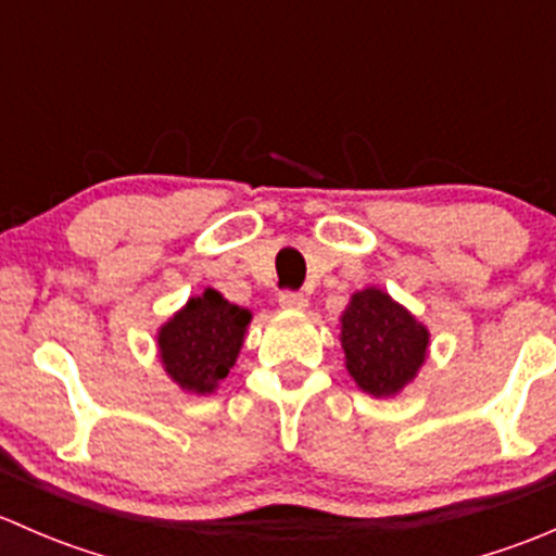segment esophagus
<instances>
[{"mask_svg":"<svg viewBox=\"0 0 556 556\" xmlns=\"http://www.w3.org/2000/svg\"><path fill=\"white\" fill-rule=\"evenodd\" d=\"M279 306L290 312H304L306 306H309V301H306V295L293 293V290H285V293H279Z\"/></svg>","mask_w":556,"mask_h":556,"instance_id":"1","label":"esophagus"}]
</instances>
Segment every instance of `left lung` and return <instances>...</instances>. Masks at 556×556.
<instances>
[{"mask_svg":"<svg viewBox=\"0 0 556 556\" xmlns=\"http://www.w3.org/2000/svg\"><path fill=\"white\" fill-rule=\"evenodd\" d=\"M339 328L346 371L374 397L397 395L428 357L430 330L379 288L352 293Z\"/></svg>","mask_w":556,"mask_h":556,"instance_id":"obj_1","label":"left lung"}]
</instances>
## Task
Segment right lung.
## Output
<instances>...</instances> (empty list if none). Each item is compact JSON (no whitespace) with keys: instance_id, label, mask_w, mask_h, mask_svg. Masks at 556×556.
Instances as JSON below:
<instances>
[{"instance_id":"right-lung-1","label":"right lung","mask_w":556,"mask_h":556,"mask_svg":"<svg viewBox=\"0 0 556 556\" xmlns=\"http://www.w3.org/2000/svg\"><path fill=\"white\" fill-rule=\"evenodd\" d=\"M250 319V309L231 304L212 288L188 299L159 328V357L166 377L193 395L215 392L242 352Z\"/></svg>"}]
</instances>
